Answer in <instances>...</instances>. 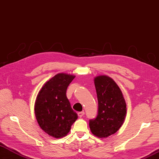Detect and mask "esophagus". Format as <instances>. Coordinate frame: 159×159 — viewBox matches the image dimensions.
<instances>
[{"label": "esophagus", "instance_id": "esophagus-1", "mask_svg": "<svg viewBox=\"0 0 159 159\" xmlns=\"http://www.w3.org/2000/svg\"><path fill=\"white\" fill-rule=\"evenodd\" d=\"M84 115V111H81V112H79L78 113V116H79V117H82Z\"/></svg>", "mask_w": 159, "mask_h": 159}]
</instances>
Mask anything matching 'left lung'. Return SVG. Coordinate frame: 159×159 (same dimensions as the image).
I'll use <instances>...</instances> for the list:
<instances>
[{"mask_svg": "<svg viewBox=\"0 0 159 159\" xmlns=\"http://www.w3.org/2000/svg\"><path fill=\"white\" fill-rule=\"evenodd\" d=\"M98 113L89 120L93 135L105 138L115 134L123 124L126 116V103L118 85L111 78L100 75L94 79Z\"/></svg>", "mask_w": 159, "mask_h": 159, "instance_id": "obj_1", "label": "left lung"}]
</instances>
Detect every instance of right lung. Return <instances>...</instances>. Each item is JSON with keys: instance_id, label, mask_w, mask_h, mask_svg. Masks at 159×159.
I'll use <instances>...</instances> for the list:
<instances>
[{"instance_id": "1", "label": "right lung", "mask_w": 159, "mask_h": 159, "mask_svg": "<svg viewBox=\"0 0 159 159\" xmlns=\"http://www.w3.org/2000/svg\"><path fill=\"white\" fill-rule=\"evenodd\" d=\"M75 76L59 73L43 84L35 102V114L39 127L56 138L66 136L78 118L66 97L68 85Z\"/></svg>"}]
</instances>
